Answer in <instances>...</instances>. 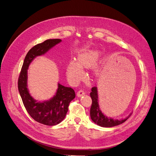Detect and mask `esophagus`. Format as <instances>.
Instances as JSON below:
<instances>
[{
    "instance_id": "esophagus-1",
    "label": "esophagus",
    "mask_w": 156,
    "mask_h": 156,
    "mask_svg": "<svg viewBox=\"0 0 156 156\" xmlns=\"http://www.w3.org/2000/svg\"><path fill=\"white\" fill-rule=\"evenodd\" d=\"M85 91H83V90H80V91H78L77 92V96L79 97H82L83 96V94H85Z\"/></svg>"
}]
</instances>
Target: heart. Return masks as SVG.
<instances>
[{"mask_svg": "<svg viewBox=\"0 0 156 156\" xmlns=\"http://www.w3.org/2000/svg\"><path fill=\"white\" fill-rule=\"evenodd\" d=\"M100 57V53L94 50H85L80 52L78 62H70L67 69L69 80L71 82H77L83 76L82 68H89L96 63Z\"/></svg>", "mask_w": 156, "mask_h": 156, "instance_id": "1", "label": "heart"}]
</instances>
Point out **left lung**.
<instances>
[{
    "label": "left lung",
    "mask_w": 156,
    "mask_h": 156,
    "mask_svg": "<svg viewBox=\"0 0 156 156\" xmlns=\"http://www.w3.org/2000/svg\"><path fill=\"white\" fill-rule=\"evenodd\" d=\"M90 96L92 99V104L91 109H90V116H91L93 121L100 126L105 128L115 126L124 122L132 115V113H130L126 118L121 120H114L111 118H108L102 113L99 108L97 88L96 87H92Z\"/></svg>",
    "instance_id": "8db88e82"
}]
</instances>
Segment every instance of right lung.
I'll use <instances>...</instances> for the list:
<instances>
[{
    "instance_id": "1",
    "label": "right lung",
    "mask_w": 156,
    "mask_h": 156,
    "mask_svg": "<svg viewBox=\"0 0 156 156\" xmlns=\"http://www.w3.org/2000/svg\"><path fill=\"white\" fill-rule=\"evenodd\" d=\"M62 41L59 39H47L33 47L24 58L18 78V89L28 113L36 121L47 126H54L61 122L66 116L69 105L75 98V92L71 87L58 83L56 95L48 101L37 102L30 94L27 88V69L36 56L46 53Z\"/></svg>"
}]
</instances>
